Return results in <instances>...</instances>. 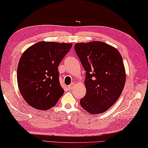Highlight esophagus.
I'll use <instances>...</instances> for the list:
<instances>
[{
    "label": "esophagus",
    "mask_w": 148,
    "mask_h": 148,
    "mask_svg": "<svg viewBox=\"0 0 148 148\" xmlns=\"http://www.w3.org/2000/svg\"><path fill=\"white\" fill-rule=\"evenodd\" d=\"M74 83H72V84H70V86H68V88H67V89H68V90H72V88H73V87H74Z\"/></svg>",
    "instance_id": "34e87169"
}]
</instances>
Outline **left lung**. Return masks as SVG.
Returning a JSON list of instances; mask_svg holds the SVG:
<instances>
[{
  "instance_id": "obj_1",
  "label": "left lung",
  "mask_w": 148,
  "mask_h": 148,
  "mask_svg": "<svg viewBox=\"0 0 148 148\" xmlns=\"http://www.w3.org/2000/svg\"><path fill=\"white\" fill-rule=\"evenodd\" d=\"M74 49L86 70V93L80 105L90 114L104 112L118 100L125 87L126 72L121 55L101 41L76 43Z\"/></svg>"
}]
</instances>
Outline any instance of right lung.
I'll return each mask as SVG.
<instances>
[{
    "label": "right lung",
    "mask_w": 148,
    "mask_h": 148,
    "mask_svg": "<svg viewBox=\"0 0 148 148\" xmlns=\"http://www.w3.org/2000/svg\"><path fill=\"white\" fill-rule=\"evenodd\" d=\"M72 46L71 43L40 41L23 53L18 62L17 80L21 95L28 105L47 110L57 104L64 92L58 66Z\"/></svg>",
    "instance_id": "add662e5"
}]
</instances>
